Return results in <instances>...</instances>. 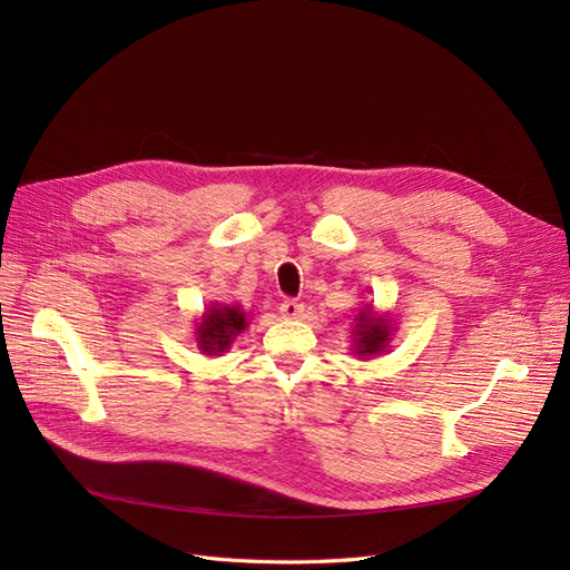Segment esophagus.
Masks as SVG:
<instances>
[{
  "instance_id": "obj_1",
  "label": "esophagus",
  "mask_w": 570,
  "mask_h": 570,
  "mask_svg": "<svg viewBox=\"0 0 570 570\" xmlns=\"http://www.w3.org/2000/svg\"><path fill=\"white\" fill-rule=\"evenodd\" d=\"M281 314H283V318H299L304 314V304L297 299H283Z\"/></svg>"
}]
</instances>
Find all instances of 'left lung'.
I'll use <instances>...</instances> for the list:
<instances>
[{"instance_id":"8db88e82","label":"left lung","mask_w":570,"mask_h":570,"mask_svg":"<svg viewBox=\"0 0 570 570\" xmlns=\"http://www.w3.org/2000/svg\"><path fill=\"white\" fill-rule=\"evenodd\" d=\"M387 342V325L381 318H373L366 312L358 314V323H356V354L368 356L381 352Z\"/></svg>"}]
</instances>
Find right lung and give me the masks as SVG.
Segmentation results:
<instances>
[{"mask_svg": "<svg viewBox=\"0 0 570 570\" xmlns=\"http://www.w3.org/2000/svg\"><path fill=\"white\" fill-rule=\"evenodd\" d=\"M245 327L247 318L239 312V306H212V312L199 323V347L206 354H220L223 350L230 347L233 337L243 333Z\"/></svg>", "mask_w": 570, "mask_h": 570, "instance_id": "right-lung-1", "label": "right lung"}]
</instances>
